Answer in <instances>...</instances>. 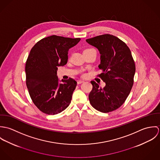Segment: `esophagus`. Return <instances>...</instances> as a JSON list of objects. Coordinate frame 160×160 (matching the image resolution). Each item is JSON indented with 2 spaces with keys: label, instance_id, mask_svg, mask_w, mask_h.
Masks as SVG:
<instances>
[{
  "label": "esophagus",
  "instance_id": "34e87169",
  "mask_svg": "<svg viewBox=\"0 0 160 160\" xmlns=\"http://www.w3.org/2000/svg\"><path fill=\"white\" fill-rule=\"evenodd\" d=\"M84 82V81H82V80H78V81H77V83H78V84H80L83 83Z\"/></svg>",
  "mask_w": 160,
  "mask_h": 160
}]
</instances>
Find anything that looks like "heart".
I'll list each match as a JSON object with an SVG mask.
<instances>
[{
    "label": "heart",
    "instance_id": "obj_1",
    "mask_svg": "<svg viewBox=\"0 0 160 160\" xmlns=\"http://www.w3.org/2000/svg\"><path fill=\"white\" fill-rule=\"evenodd\" d=\"M90 49H91V48H90ZM87 50H88V49H87Z\"/></svg>",
    "mask_w": 160,
    "mask_h": 160
}]
</instances>
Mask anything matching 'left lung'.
Returning <instances> with one entry per match:
<instances>
[{
	"mask_svg": "<svg viewBox=\"0 0 160 160\" xmlns=\"http://www.w3.org/2000/svg\"><path fill=\"white\" fill-rule=\"evenodd\" d=\"M86 42L99 51L98 68L102 71L99 77L106 83L102 88L91 81L90 103L100 112H111L124 103L132 88L136 65L131 52L123 41L108 34L86 39Z\"/></svg>",
	"mask_w": 160,
	"mask_h": 160,
	"instance_id": "1",
	"label": "left lung"
}]
</instances>
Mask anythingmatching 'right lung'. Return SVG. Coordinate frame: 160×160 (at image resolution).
<instances>
[{
  "mask_svg": "<svg viewBox=\"0 0 160 160\" xmlns=\"http://www.w3.org/2000/svg\"><path fill=\"white\" fill-rule=\"evenodd\" d=\"M80 40L53 35L30 51L25 67L26 86L34 105L46 114L60 113L71 103L77 82L72 78L60 81L57 67L67 63L69 49Z\"/></svg>",
  "mask_w": 160,
  "mask_h": 160,
  "instance_id": "add662e5",
  "label": "right lung"
}]
</instances>
